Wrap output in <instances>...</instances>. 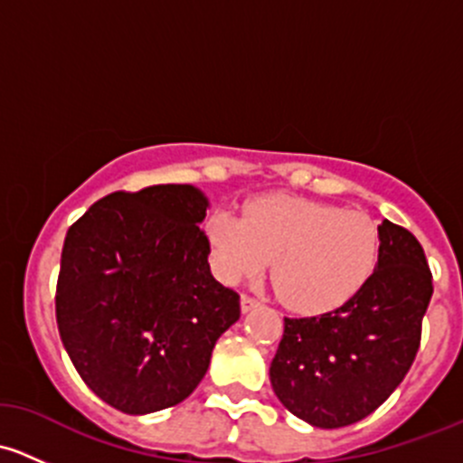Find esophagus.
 I'll return each instance as SVG.
<instances>
[{"label":"esophagus","mask_w":463,"mask_h":463,"mask_svg":"<svg viewBox=\"0 0 463 463\" xmlns=\"http://www.w3.org/2000/svg\"><path fill=\"white\" fill-rule=\"evenodd\" d=\"M258 305H260V302L255 300V298L241 296V314H249V311H253Z\"/></svg>","instance_id":"esophagus-1"}]
</instances>
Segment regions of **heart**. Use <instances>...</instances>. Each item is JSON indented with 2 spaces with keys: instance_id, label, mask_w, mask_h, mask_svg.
Wrapping results in <instances>:
<instances>
[{
  "instance_id": "b5f03b06",
  "label": "heart",
  "mask_w": 463,
  "mask_h": 463,
  "mask_svg": "<svg viewBox=\"0 0 463 463\" xmlns=\"http://www.w3.org/2000/svg\"><path fill=\"white\" fill-rule=\"evenodd\" d=\"M213 269L223 282L258 275L269 260L279 300L300 314L334 309L372 275L378 228L358 210L270 194L244 217L217 210L203 223Z\"/></svg>"
}]
</instances>
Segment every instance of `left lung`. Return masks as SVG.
Returning <instances> with one entry per match:
<instances>
[{
	"mask_svg": "<svg viewBox=\"0 0 463 463\" xmlns=\"http://www.w3.org/2000/svg\"><path fill=\"white\" fill-rule=\"evenodd\" d=\"M367 282L329 314L284 318L270 363L279 403L314 428L352 426L399 387L417 356L432 275L417 237L383 219Z\"/></svg>",
	"mask_w": 463,
	"mask_h": 463,
	"instance_id": "obj_1",
	"label": "left lung"
}]
</instances>
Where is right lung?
<instances>
[{
  "mask_svg": "<svg viewBox=\"0 0 463 463\" xmlns=\"http://www.w3.org/2000/svg\"><path fill=\"white\" fill-rule=\"evenodd\" d=\"M194 185L100 199L69 228L55 318L89 390L125 414L181 403L202 383L240 296L210 273Z\"/></svg>",
  "mask_w": 463,
  "mask_h": 463,
  "instance_id": "obj_1",
  "label": "right lung"
}]
</instances>
